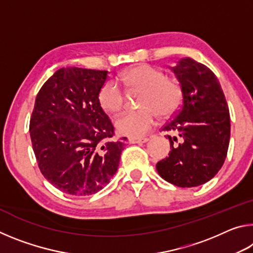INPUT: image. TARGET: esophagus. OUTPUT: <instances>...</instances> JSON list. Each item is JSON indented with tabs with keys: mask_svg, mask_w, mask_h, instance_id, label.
Instances as JSON below:
<instances>
[{
	"mask_svg": "<svg viewBox=\"0 0 253 253\" xmlns=\"http://www.w3.org/2000/svg\"><path fill=\"white\" fill-rule=\"evenodd\" d=\"M128 142L130 144H140V143H146L148 142V138H145V137H129L128 138Z\"/></svg>",
	"mask_w": 253,
	"mask_h": 253,
	"instance_id": "esophagus-1",
	"label": "esophagus"
}]
</instances>
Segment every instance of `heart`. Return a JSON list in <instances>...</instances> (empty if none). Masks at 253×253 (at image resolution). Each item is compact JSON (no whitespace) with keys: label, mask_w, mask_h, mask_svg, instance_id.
I'll list each match as a JSON object with an SVG mask.
<instances>
[{"label":"heart","mask_w":253,"mask_h":253,"mask_svg":"<svg viewBox=\"0 0 253 253\" xmlns=\"http://www.w3.org/2000/svg\"><path fill=\"white\" fill-rule=\"evenodd\" d=\"M118 81L129 90L143 91L139 99L142 109L128 111L115 122L116 129L122 135L140 137L152 129L157 114L169 117L178 109L182 101V88L176 80L168 78L163 70L149 65H138L122 72ZM98 101L102 109L109 114H119L124 108L125 98L114 81L102 84Z\"/></svg>","instance_id":"b5f03b06"}]
</instances>
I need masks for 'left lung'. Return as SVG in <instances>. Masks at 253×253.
Returning <instances> with one entry per match:
<instances>
[{"label":"left lung","instance_id":"left-lung-1","mask_svg":"<svg viewBox=\"0 0 253 253\" xmlns=\"http://www.w3.org/2000/svg\"><path fill=\"white\" fill-rule=\"evenodd\" d=\"M182 88V104L162 130L170 144L169 157L156 164L158 174L179 187L202 185L215 176L230 142V113L216 76L194 59L172 68Z\"/></svg>","mask_w":253,"mask_h":253}]
</instances>
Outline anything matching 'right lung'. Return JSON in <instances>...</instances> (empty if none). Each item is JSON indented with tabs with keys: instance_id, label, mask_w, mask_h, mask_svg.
Instances as JSON below:
<instances>
[{
	"instance_id": "obj_1",
	"label": "right lung",
	"mask_w": 253,
	"mask_h": 253,
	"mask_svg": "<svg viewBox=\"0 0 253 253\" xmlns=\"http://www.w3.org/2000/svg\"><path fill=\"white\" fill-rule=\"evenodd\" d=\"M108 71L67 67L45 81L36 98L30 136L43 176L63 193H97L117 172L126 137L115 135L98 101Z\"/></svg>"
}]
</instances>
